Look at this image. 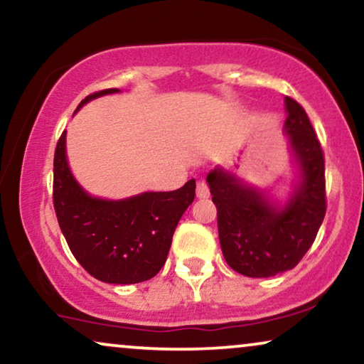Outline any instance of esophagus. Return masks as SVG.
I'll return each mask as SVG.
<instances>
[{"instance_id":"esophagus-1","label":"esophagus","mask_w":364,"mask_h":364,"mask_svg":"<svg viewBox=\"0 0 364 364\" xmlns=\"http://www.w3.org/2000/svg\"><path fill=\"white\" fill-rule=\"evenodd\" d=\"M196 196L198 198H208L210 196V188H208V185H206V181H198V185H196Z\"/></svg>"}]
</instances>
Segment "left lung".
Here are the masks:
<instances>
[{"label": "left lung", "mask_w": 364, "mask_h": 364, "mask_svg": "<svg viewBox=\"0 0 364 364\" xmlns=\"http://www.w3.org/2000/svg\"><path fill=\"white\" fill-rule=\"evenodd\" d=\"M289 146L299 168V183L284 206L264 191L246 186L223 168L206 176L218 210V232L226 263L250 278H269L293 269L311 248L326 215L324 156L306 111L287 96Z\"/></svg>", "instance_id": "8db88e82"}]
</instances>
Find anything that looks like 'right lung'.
<instances>
[{
    "mask_svg": "<svg viewBox=\"0 0 364 364\" xmlns=\"http://www.w3.org/2000/svg\"><path fill=\"white\" fill-rule=\"evenodd\" d=\"M118 91H96L77 109ZM53 166V205L77 263L96 279L111 284L141 283L156 276L168 258L178 221L195 200V179L176 191H149L118 201L95 198L70 171L66 132L58 139Z\"/></svg>",
    "mask_w": 364,
    "mask_h": 364,
    "instance_id": "right-lung-1",
    "label": "right lung"
}]
</instances>
